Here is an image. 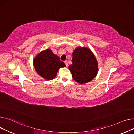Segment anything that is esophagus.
<instances>
[{"label":"esophagus","instance_id":"esophagus-1","mask_svg":"<svg viewBox=\"0 0 134 134\" xmlns=\"http://www.w3.org/2000/svg\"><path fill=\"white\" fill-rule=\"evenodd\" d=\"M64 63H65V64L66 66H68V61H67V60H65V61H64Z\"/></svg>","mask_w":134,"mask_h":134}]
</instances>
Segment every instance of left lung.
<instances>
[{
  "instance_id": "1",
  "label": "left lung",
  "mask_w": 134,
  "mask_h": 134,
  "mask_svg": "<svg viewBox=\"0 0 134 134\" xmlns=\"http://www.w3.org/2000/svg\"><path fill=\"white\" fill-rule=\"evenodd\" d=\"M72 64L69 69L74 80L80 84L91 81L98 72L96 59L91 51L86 48L78 47L72 53Z\"/></svg>"
}]
</instances>
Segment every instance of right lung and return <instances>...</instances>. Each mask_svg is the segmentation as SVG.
Here are the masks:
<instances>
[{"label":"right lung","mask_w":134,"mask_h":134,"mask_svg":"<svg viewBox=\"0 0 134 134\" xmlns=\"http://www.w3.org/2000/svg\"><path fill=\"white\" fill-rule=\"evenodd\" d=\"M37 72L46 80H52L56 77L60 68L65 67L63 62L50 49L42 51L34 60Z\"/></svg>","instance_id":"1"}]
</instances>
